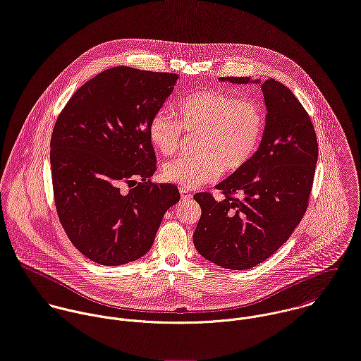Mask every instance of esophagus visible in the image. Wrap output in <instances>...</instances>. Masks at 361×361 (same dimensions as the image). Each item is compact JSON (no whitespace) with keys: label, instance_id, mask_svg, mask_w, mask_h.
<instances>
[{"label":"esophagus","instance_id":"esophagus-1","mask_svg":"<svg viewBox=\"0 0 361 361\" xmlns=\"http://www.w3.org/2000/svg\"><path fill=\"white\" fill-rule=\"evenodd\" d=\"M180 195H181L183 200H190V198L192 197L191 191L187 190V188H184V187H180Z\"/></svg>","mask_w":361,"mask_h":361}]
</instances>
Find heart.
Returning <instances> with one entry per match:
<instances>
[{"label":"heart","mask_w":361,"mask_h":361,"mask_svg":"<svg viewBox=\"0 0 361 361\" xmlns=\"http://www.w3.org/2000/svg\"><path fill=\"white\" fill-rule=\"evenodd\" d=\"M176 117L157 111L149 122V139L164 156L174 154L185 133H198L192 156L169 161L163 177L185 188L212 183L244 167L255 154L265 129L262 107L250 99L201 90L176 104Z\"/></svg>","instance_id":"b5f03b06"}]
</instances>
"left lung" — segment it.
<instances>
[{
    "instance_id": "left-lung-1",
    "label": "left lung",
    "mask_w": 361,
    "mask_h": 361,
    "mask_svg": "<svg viewBox=\"0 0 361 361\" xmlns=\"http://www.w3.org/2000/svg\"><path fill=\"white\" fill-rule=\"evenodd\" d=\"M221 80L245 85L251 78ZM262 92L268 113L257 153L216 185L224 200L194 195L202 211L192 235L195 250L232 271L259 265L288 241L307 209L317 163L314 128L302 103L275 79L264 82Z\"/></svg>"
}]
</instances>
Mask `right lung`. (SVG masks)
<instances>
[{
    "mask_svg": "<svg viewBox=\"0 0 361 361\" xmlns=\"http://www.w3.org/2000/svg\"><path fill=\"white\" fill-rule=\"evenodd\" d=\"M178 75L129 66L106 69L80 86L59 113L51 137V173L59 221L90 261L117 267L152 248L174 184L157 170L149 122Z\"/></svg>",
    "mask_w": 361,
    "mask_h": 361,
    "instance_id": "add662e5",
    "label": "right lung"
}]
</instances>
